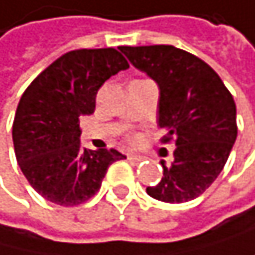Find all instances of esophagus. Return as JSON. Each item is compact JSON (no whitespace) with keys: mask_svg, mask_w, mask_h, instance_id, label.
<instances>
[{"mask_svg":"<svg viewBox=\"0 0 255 255\" xmlns=\"http://www.w3.org/2000/svg\"><path fill=\"white\" fill-rule=\"evenodd\" d=\"M127 158H128L130 161H133V163H141L144 160V156L136 155V153H128V155H127Z\"/></svg>","mask_w":255,"mask_h":255,"instance_id":"esophagus-1","label":"esophagus"}]
</instances>
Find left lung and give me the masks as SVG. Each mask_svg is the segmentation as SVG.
<instances>
[{
  "label": "left lung",
  "mask_w": 255,
  "mask_h": 255,
  "mask_svg": "<svg viewBox=\"0 0 255 255\" xmlns=\"http://www.w3.org/2000/svg\"><path fill=\"white\" fill-rule=\"evenodd\" d=\"M128 61L160 88L158 125L175 142L174 161L163 166L158 185L147 194L169 204L196 199L210 186L237 139V108L232 94L210 65L172 45L121 47Z\"/></svg>",
  "instance_id": "left-lung-1"
}]
</instances>
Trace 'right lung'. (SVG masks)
<instances>
[{
	"label": "right lung",
	"mask_w": 255,
	"mask_h": 255,
	"mask_svg": "<svg viewBox=\"0 0 255 255\" xmlns=\"http://www.w3.org/2000/svg\"><path fill=\"white\" fill-rule=\"evenodd\" d=\"M128 67L116 48L73 50L23 92L12 125L15 156L29 185L47 201L62 207L89 201L110 164L125 158L114 149L81 147L80 119L94 113L103 83Z\"/></svg>",
	"instance_id": "add662e5"
}]
</instances>
